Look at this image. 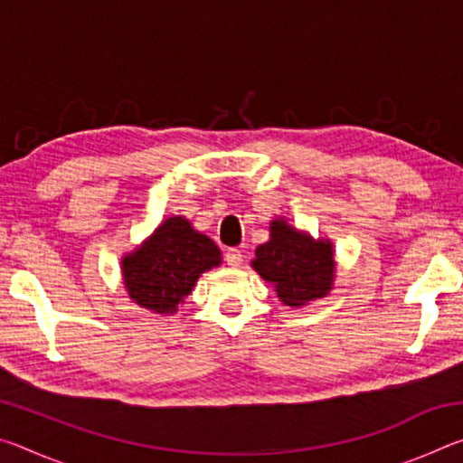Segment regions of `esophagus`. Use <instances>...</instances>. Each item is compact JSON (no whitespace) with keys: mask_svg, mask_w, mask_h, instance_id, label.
Instances as JSON below:
<instances>
[{"mask_svg":"<svg viewBox=\"0 0 463 463\" xmlns=\"http://www.w3.org/2000/svg\"><path fill=\"white\" fill-rule=\"evenodd\" d=\"M224 260L231 265V268H239V265L242 263V253L239 249H229L224 253Z\"/></svg>","mask_w":463,"mask_h":463,"instance_id":"1","label":"esophagus"}]
</instances>
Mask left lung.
<instances>
[{
	"mask_svg": "<svg viewBox=\"0 0 463 463\" xmlns=\"http://www.w3.org/2000/svg\"><path fill=\"white\" fill-rule=\"evenodd\" d=\"M269 232V241L255 249L250 265L273 284L286 307L300 308L331 292L335 278L331 241H315L286 221H271Z\"/></svg>",
	"mask_w": 463,
	"mask_h": 463,
	"instance_id": "1",
	"label": "left lung"
}]
</instances>
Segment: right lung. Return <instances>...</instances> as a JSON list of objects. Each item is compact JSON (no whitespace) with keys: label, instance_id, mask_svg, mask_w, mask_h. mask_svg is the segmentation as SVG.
<instances>
[{"label":"right lung","instance_id":"1","mask_svg":"<svg viewBox=\"0 0 463 463\" xmlns=\"http://www.w3.org/2000/svg\"><path fill=\"white\" fill-rule=\"evenodd\" d=\"M221 263V249L213 239L194 231L184 216H171L124 257L122 276L138 307L156 315H175L202 273Z\"/></svg>","mask_w":463,"mask_h":463}]
</instances>
